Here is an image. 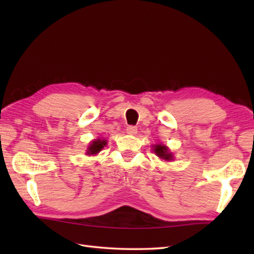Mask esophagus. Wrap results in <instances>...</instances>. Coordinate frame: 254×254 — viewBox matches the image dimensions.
Instances as JSON below:
<instances>
[{
    "mask_svg": "<svg viewBox=\"0 0 254 254\" xmlns=\"http://www.w3.org/2000/svg\"><path fill=\"white\" fill-rule=\"evenodd\" d=\"M127 133L131 134V135H135V134L137 133V127H133V126H128L127 127Z\"/></svg>",
    "mask_w": 254,
    "mask_h": 254,
    "instance_id": "1",
    "label": "esophagus"
}]
</instances>
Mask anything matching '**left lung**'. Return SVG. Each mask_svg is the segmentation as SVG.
I'll list each match as a JSON object with an SVG mask.
<instances>
[{"label":"left lung","instance_id":"left-lung-1","mask_svg":"<svg viewBox=\"0 0 254 254\" xmlns=\"http://www.w3.org/2000/svg\"><path fill=\"white\" fill-rule=\"evenodd\" d=\"M154 147H155L154 152L159 158L165 159V160H172V154L168 152V148L164 146V145L158 144V145H155Z\"/></svg>","mask_w":254,"mask_h":254}]
</instances>
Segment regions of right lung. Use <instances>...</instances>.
I'll use <instances>...</instances> for the list:
<instances>
[{
  "instance_id": "obj_1",
  "label": "right lung",
  "mask_w": 254,
  "mask_h": 254,
  "mask_svg": "<svg viewBox=\"0 0 254 254\" xmlns=\"http://www.w3.org/2000/svg\"><path fill=\"white\" fill-rule=\"evenodd\" d=\"M107 144L106 139H96L93 143H91L88 146V150H87V155H96L98 154L100 150L104 148L105 145Z\"/></svg>"
}]
</instances>
